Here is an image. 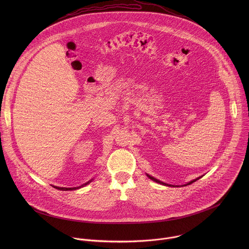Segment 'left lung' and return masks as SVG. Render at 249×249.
Instances as JSON below:
<instances>
[{"mask_svg": "<svg viewBox=\"0 0 249 249\" xmlns=\"http://www.w3.org/2000/svg\"><path fill=\"white\" fill-rule=\"evenodd\" d=\"M146 177L149 178V179H151L152 181H154V182H156V183H159V184H162V185H164V186H169V187H183V186H187V185H190V184H192V183L196 182V180H198L199 178H202L203 176H202V177H199V178H196V179H194V180H191L190 182H188V183H186V184H184V185H181V186H178V185H171V184H168V183L162 182V181H160L159 179L153 178V177H151V176H149V175H147V174H146Z\"/></svg>", "mask_w": 249, "mask_h": 249, "instance_id": "obj_1", "label": "left lung"}]
</instances>
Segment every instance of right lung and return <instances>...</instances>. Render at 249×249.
Wrapping results in <instances>:
<instances>
[{"mask_svg":"<svg viewBox=\"0 0 249 249\" xmlns=\"http://www.w3.org/2000/svg\"><path fill=\"white\" fill-rule=\"evenodd\" d=\"M93 180H94V179H91V180H89V181H88V182H86L85 184H82V185H81V186H79V187H73V188H65V187H57V186H53V187H54L55 189L60 190V191H74V190L80 189V188H82V187H84V186H86V185L90 184Z\"/></svg>","mask_w":249,"mask_h":249,"instance_id":"1","label":"right lung"}]
</instances>
